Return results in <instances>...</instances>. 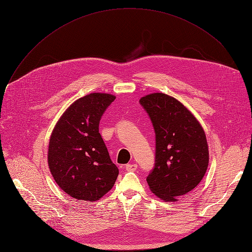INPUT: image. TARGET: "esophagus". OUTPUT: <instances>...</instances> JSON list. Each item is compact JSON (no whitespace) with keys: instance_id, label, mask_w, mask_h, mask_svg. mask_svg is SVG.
Returning <instances> with one entry per match:
<instances>
[{"instance_id":"esophagus-1","label":"esophagus","mask_w":252,"mask_h":252,"mask_svg":"<svg viewBox=\"0 0 252 252\" xmlns=\"http://www.w3.org/2000/svg\"><path fill=\"white\" fill-rule=\"evenodd\" d=\"M126 168L128 171H135L138 168V164L137 163H128L126 165Z\"/></svg>"}]
</instances>
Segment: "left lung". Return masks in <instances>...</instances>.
I'll list each match as a JSON object with an SVG mask.
<instances>
[{
  "instance_id": "obj_1",
  "label": "left lung",
  "mask_w": 252,
  "mask_h": 252,
  "mask_svg": "<svg viewBox=\"0 0 252 252\" xmlns=\"http://www.w3.org/2000/svg\"><path fill=\"white\" fill-rule=\"evenodd\" d=\"M155 131V163L147 177L150 190L176 201L203 179L209 154L206 136L194 115L176 98L153 93L140 99Z\"/></svg>"
}]
</instances>
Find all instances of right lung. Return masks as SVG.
Segmentation results:
<instances>
[{
	"mask_svg": "<svg viewBox=\"0 0 252 252\" xmlns=\"http://www.w3.org/2000/svg\"><path fill=\"white\" fill-rule=\"evenodd\" d=\"M115 96L92 93L73 102L56 124L48 163L58 186L77 200L96 201L111 190L118 168L99 133L101 117Z\"/></svg>",
	"mask_w": 252,
	"mask_h": 252,
	"instance_id": "add662e5",
	"label": "right lung"
}]
</instances>
